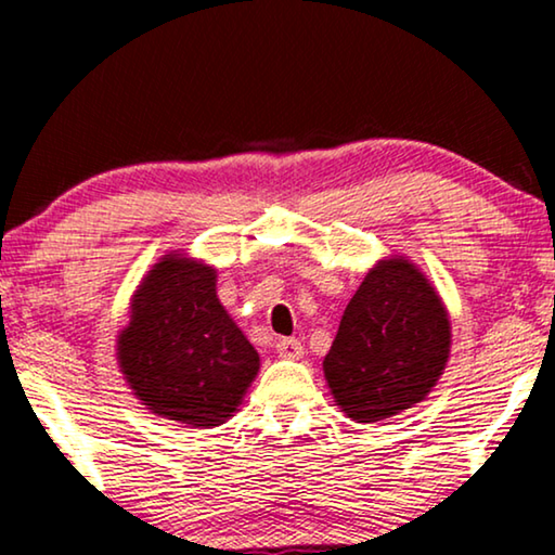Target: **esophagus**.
<instances>
[{
	"label": "esophagus",
	"instance_id": "1",
	"mask_svg": "<svg viewBox=\"0 0 555 555\" xmlns=\"http://www.w3.org/2000/svg\"><path fill=\"white\" fill-rule=\"evenodd\" d=\"M275 348H278V353L283 356V359H291V361H298V359H302V353H306V348H302L298 338L278 340Z\"/></svg>",
	"mask_w": 555,
	"mask_h": 555
}]
</instances>
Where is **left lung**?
I'll return each mask as SVG.
<instances>
[{
	"label": "left lung",
	"mask_w": 555,
	"mask_h": 555,
	"mask_svg": "<svg viewBox=\"0 0 555 555\" xmlns=\"http://www.w3.org/2000/svg\"><path fill=\"white\" fill-rule=\"evenodd\" d=\"M450 348L452 323L437 287L412 260L391 255L346 306L323 374L348 420L384 422L429 397Z\"/></svg>",
	"instance_id": "left-lung-1"
}]
</instances>
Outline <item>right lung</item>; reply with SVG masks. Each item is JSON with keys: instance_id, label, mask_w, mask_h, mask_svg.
I'll return each instance as SVG.
<instances>
[{"instance_id": "right-lung-1", "label": "right lung", "mask_w": 555, "mask_h": 555, "mask_svg": "<svg viewBox=\"0 0 555 555\" xmlns=\"http://www.w3.org/2000/svg\"><path fill=\"white\" fill-rule=\"evenodd\" d=\"M116 338L128 389L164 420L211 429L234 416L260 371V353L217 298V268L166 253L131 295Z\"/></svg>"}]
</instances>
